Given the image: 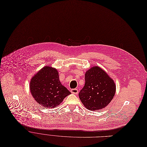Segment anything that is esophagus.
Listing matches in <instances>:
<instances>
[{
	"label": "esophagus",
	"mask_w": 147,
	"mask_h": 147,
	"mask_svg": "<svg viewBox=\"0 0 147 147\" xmlns=\"http://www.w3.org/2000/svg\"><path fill=\"white\" fill-rule=\"evenodd\" d=\"M71 92L73 94H78V89H73L71 90Z\"/></svg>",
	"instance_id": "obj_1"
}]
</instances>
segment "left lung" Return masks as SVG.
<instances>
[{
	"label": "left lung",
	"instance_id": "8db88e82",
	"mask_svg": "<svg viewBox=\"0 0 147 147\" xmlns=\"http://www.w3.org/2000/svg\"><path fill=\"white\" fill-rule=\"evenodd\" d=\"M84 78L85 84L79 94L81 102L90 111L104 109L115 94L116 86L113 79L98 66L88 69Z\"/></svg>",
	"mask_w": 147,
	"mask_h": 147
}]
</instances>
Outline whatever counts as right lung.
Masks as SVG:
<instances>
[{
  "label": "right lung",
  "instance_id": "obj_1",
  "mask_svg": "<svg viewBox=\"0 0 147 147\" xmlns=\"http://www.w3.org/2000/svg\"><path fill=\"white\" fill-rule=\"evenodd\" d=\"M30 90L35 101L44 108L53 109L71 94L59 80L55 68L45 66L31 79Z\"/></svg>",
  "mask_w": 147,
  "mask_h": 147
}]
</instances>
